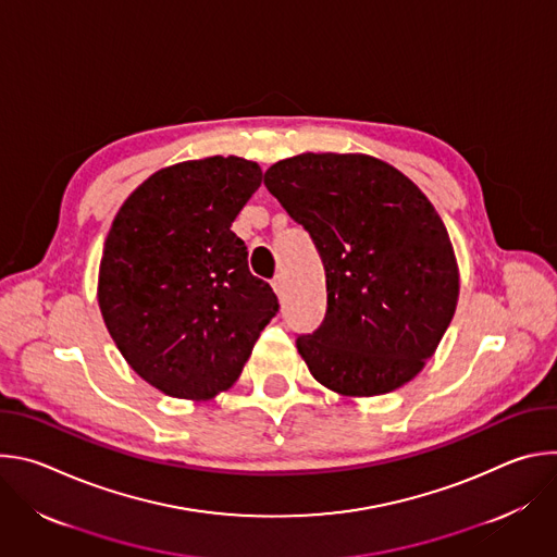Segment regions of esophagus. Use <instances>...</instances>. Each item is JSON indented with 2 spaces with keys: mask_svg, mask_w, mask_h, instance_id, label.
<instances>
[{
  "mask_svg": "<svg viewBox=\"0 0 557 557\" xmlns=\"http://www.w3.org/2000/svg\"><path fill=\"white\" fill-rule=\"evenodd\" d=\"M271 286H273V290L277 293V297L284 295V277H282V275H275L273 282H271Z\"/></svg>",
  "mask_w": 557,
  "mask_h": 557,
  "instance_id": "34e87169",
  "label": "esophagus"
}]
</instances>
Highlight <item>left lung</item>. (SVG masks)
I'll list each match as a JSON object with an SVG mask.
<instances>
[{"instance_id":"1","label":"left lung","mask_w":557,"mask_h":557,"mask_svg":"<svg viewBox=\"0 0 557 557\" xmlns=\"http://www.w3.org/2000/svg\"><path fill=\"white\" fill-rule=\"evenodd\" d=\"M264 185L326 271L324 322L297 337L310 374L344 396L412 381L458 301L456 256L425 194L366 153H299L269 168Z\"/></svg>"}]
</instances>
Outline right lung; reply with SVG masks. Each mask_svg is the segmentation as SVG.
Here are the masks:
<instances>
[{
  "label": "right lung",
  "instance_id": "add662e5",
  "mask_svg": "<svg viewBox=\"0 0 557 557\" xmlns=\"http://www.w3.org/2000/svg\"><path fill=\"white\" fill-rule=\"evenodd\" d=\"M260 183L237 156L178 163L132 191L108 233L103 322L132 370L176 399L228 389L280 308L231 231Z\"/></svg>",
  "mask_w": 557,
  "mask_h": 557
}]
</instances>
